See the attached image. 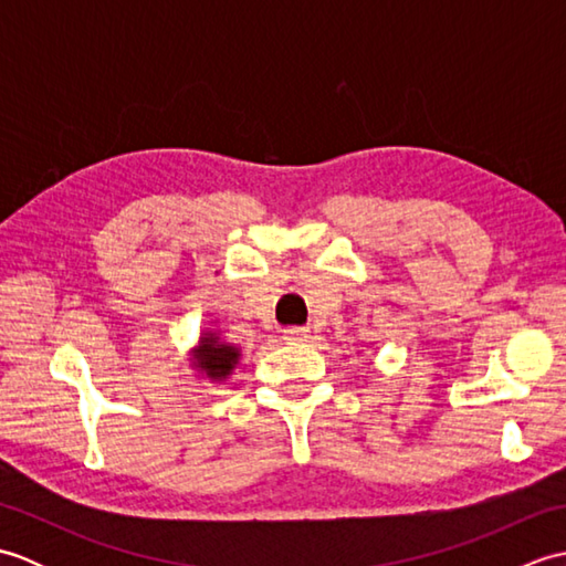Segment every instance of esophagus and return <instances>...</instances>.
<instances>
[{
  "label": "esophagus",
  "mask_w": 566,
  "mask_h": 566,
  "mask_svg": "<svg viewBox=\"0 0 566 566\" xmlns=\"http://www.w3.org/2000/svg\"><path fill=\"white\" fill-rule=\"evenodd\" d=\"M308 328H284V340H290V343H304L306 338H308Z\"/></svg>",
  "instance_id": "1"
}]
</instances>
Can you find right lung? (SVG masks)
Instances as JSON below:
<instances>
[{"label": "right lung", "instance_id": "add662e5", "mask_svg": "<svg viewBox=\"0 0 566 566\" xmlns=\"http://www.w3.org/2000/svg\"><path fill=\"white\" fill-rule=\"evenodd\" d=\"M240 347L231 340H226L221 331L201 328L199 340L189 350V367L201 381L223 384L233 375V369L240 363Z\"/></svg>", "mask_w": 566, "mask_h": 566}]
</instances>
